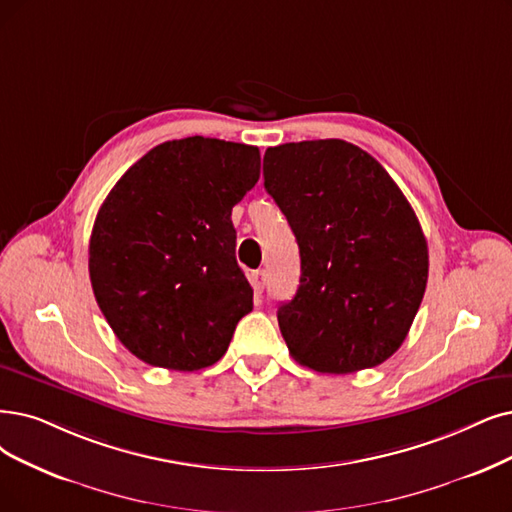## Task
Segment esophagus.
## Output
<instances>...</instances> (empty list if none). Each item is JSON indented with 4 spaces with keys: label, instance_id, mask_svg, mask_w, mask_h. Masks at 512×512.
Instances as JSON below:
<instances>
[{
    "label": "esophagus",
    "instance_id": "esophagus-1",
    "mask_svg": "<svg viewBox=\"0 0 512 512\" xmlns=\"http://www.w3.org/2000/svg\"><path fill=\"white\" fill-rule=\"evenodd\" d=\"M252 285H254V292L256 294H262L264 285H267V273H264V271H254L252 273Z\"/></svg>",
    "mask_w": 512,
    "mask_h": 512
}]
</instances>
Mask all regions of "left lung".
Here are the masks:
<instances>
[{"label":"left lung","instance_id":"obj_1","mask_svg":"<svg viewBox=\"0 0 512 512\" xmlns=\"http://www.w3.org/2000/svg\"><path fill=\"white\" fill-rule=\"evenodd\" d=\"M264 189L300 248V285L279 304L290 355L353 374L397 353L428 279L420 222L397 182L346 140L285 142L264 153Z\"/></svg>","mask_w":512,"mask_h":512}]
</instances>
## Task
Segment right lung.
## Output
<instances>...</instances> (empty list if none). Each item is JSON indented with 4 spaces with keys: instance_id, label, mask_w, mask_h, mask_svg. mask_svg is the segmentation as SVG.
Returning <instances> with one entry per match:
<instances>
[{
    "instance_id": "obj_1",
    "label": "right lung",
    "mask_w": 512,
    "mask_h": 512,
    "mask_svg": "<svg viewBox=\"0 0 512 512\" xmlns=\"http://www.w3.org/2000/svg\"><path fill=\"white\" fill-rule=\"evenodd\" d=\"M258 178V147L189 136L151 149L107 195L90 237V281L140 361L195 372L227 353L254 306L231 212Z\"/></svg>"
}]
</instances>
